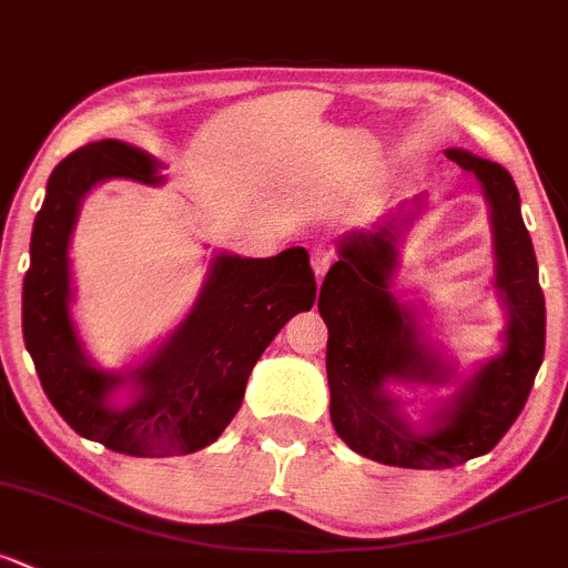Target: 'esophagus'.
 Returning <instances> with one entry per match:
<instances>
[{
  "mask_svg": "<svg viewBox=\"0 0 568 568\" xmlns=\"http://www.w3.org/2000/svg\"><path fill=\"white\" fill-rule=\"evenodd\" d=\"M334 261V250L329 247V244H318V247H313V253H310V264H313V272L315 277H324L326 272H329Z\"/></svg>",
  "mask_w": 568,
  "mask_h": 568,
  "instance_id": "obj_1",
  "label": "esophagus"
}]
</instances>
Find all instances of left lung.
<instances>
[{"instance_id": "obj_1", "label": "left lung", "mask_w": 568, "mask_h": 568, "mask_svg": "<svg viewBox=\"0 0 568 568\" xmlns=\"http://www.w3.org/2000/svg\"><path fill=\"white\" fill-rule=\"evenodd\" d=\"M446 158L479 179L489 204L495 291L509 313L500 356L463 381L425 429L410 427L399 399L386 392L389 381H457L455 367L422 339L414 307L392 294L399 223L410 220L389 217L373 231L345 236L318 296L321 318L329 326L332 425L356 455L397 468H455L487 455L520 416L545 359V294L515 179L504 165L463 149H446Z\"/></svg>"}]
</instances>
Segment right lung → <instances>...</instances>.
Listing matches in <instances>:
<instances>
[{
  "instance_id": "right-lung-1",
  "label": "right lung",
  "mask_w": 568,
  "mask_h": 568,
  "mask_svg": "<svg viewBox=\"0 0 568 568\" xmlns=\"http://www.w3.org/2000/svg\"><path fill=\"white\" fill-rule=\"evenodd\" d=\"M160 163L124 141H94L53 169L34 217L23 277V343L43 392L64 422L105 449L133 457L190 455L220 438L242 405L244 386L274 334L315 302L304 247L272 258L217 255L209 280L176 332L141 367L105 373L89 362L70 302V236L81 204L105 179L163 184ZM134 386L116 406L119 385Z\"/></svg>"
}]
</instances>
